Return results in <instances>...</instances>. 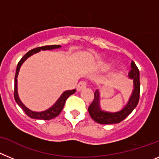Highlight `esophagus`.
Here are the masks:
<instances>
[{
  "mask_svg": "<svg viewBox=\"0 0 159 159\" xmlns=\"http://www.w3.org/2000/svg\"><path fill=\"white\" fill-rule=\"evenodd\" d=\"M87 86V82L86 81H80V82L79 83L78 85H77L76 87V89L78 92H80V91H81L82 89H84V88H86Z\"/></svg>",
  "mask_w": 159,
  "mask_h": 159,
  "instance_id": "1",
  "label": "esophagus"
}]
</instances>
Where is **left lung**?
I'll list each match as a JSON object with an SVG mask.
<instances>
[{"mask_svg": "<svg viewBox=\"0 0 159 159\" xmlns=\"http://www.w3.org/2000/svg\"><path fill=\"white\" fill-rule=\"evenodd\" d=\"M129 77L134 80V91L130 97V100L127 106L123 110L116 113L102 111L99 107V91L96 90L94 94L93 102L88 107V112L94 121L99 124H114L119 123L125 119L132 112L137 106L139 100L140 95V80H139V70L132 61L130 64V70L129 71Z\"/></svg>", "mask_w": 159, "mask_h": 159, "instance_id": "1", "label": "left lung"}]
</instances>
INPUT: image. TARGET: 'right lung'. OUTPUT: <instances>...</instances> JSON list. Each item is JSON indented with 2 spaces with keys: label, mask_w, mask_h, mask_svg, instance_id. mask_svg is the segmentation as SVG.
<instances>
[{
  "label": "right lung",
  "mask_w": 159,
  "mask_h": 159,
  "mask_svg": "<svg viewBox=\"0 0 159 159\" xmlns=\"http://www.w3.org/2000/svg\"><path fill=\"white\" fill-rule=\"evenodd\" d=\"M60 45H46V46H42V47H38L36 48H33L32 50H30L29 52H28L26 54L20 59V60L19 61V63L17 64V67H16V74H15V80H14V99L16 100V102H17V104L19 105L20 107L22 108V110L25 112V114L27 115L28 116H29L32 119H43V120H49V119H52L53 118L57 117L60 115V113L61 112V111L63 110L64 108V104H65V102L67 100V99L71 95L74 94L76 90L73 89L71 91H66L64 93L61 95V96L60 97V99L57 101V102L53 105L52 107H50L48 110L44 111L41 112H36L32 111L29 110V108H27L25 105L22 103V102L20 100L19 97H18L17 94V75L18 72H19L20 67L21 66V64H23L24 61H25L28 57H29L30 56H32L33 53L38 52H40V50H50V49L53 48H60Z\"/></svg>",
  "instance_id": "obj_1"
}]
</instances>
